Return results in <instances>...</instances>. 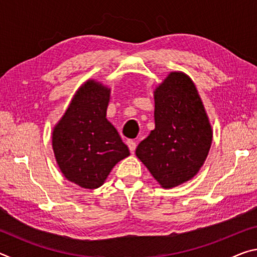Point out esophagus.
I'll list each match as a JSON object with an SVG mask.
<instances>
[{
	"label": "esophagus",
	"instance_id": "1",
	"mask_svg": "<svg viewBox=\"0 0 257 257\" xmlns=\"http://www.w3.org/2000/svg\"><path fill=\"white\" fill-rule=\"evenodd\" d=\"M127 145H128V147H129V150H130V152H132V153H134V152H135V150H136L137 143H136V142H135V141H133V139H129V141L127 142Z\"/></svg>",
	"mask_w": 257,
	"mask_h": 257
}]
</instances>
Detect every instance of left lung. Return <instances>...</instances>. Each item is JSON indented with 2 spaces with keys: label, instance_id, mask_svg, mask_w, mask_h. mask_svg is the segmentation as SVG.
<instances>
[{
  "label": "left lung",
  "instance_id": "obj_1",
  "mask_svg": "<svg viewBox=\"0 0 257 257\" xmlns=\"http://www.w3.org/2000/svg\"><path fill=\"white\" fill-rule=\"evenodd\" d=\"M155 129L139 143L137 158L159 184L172 188L190 180L205 161L212 129L196 87L171 72L154 92Z\"/></svg>",
  "mask_w": 257,
  "mask_h": 257
}]
</instances>
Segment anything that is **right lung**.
<instances>
[{
  "label": "right lung",
  "instance_id": "right-lung-1",
  "mask_svg": "<svg viewBox=\"0 0 257 257\" xmlns=\"http://www.w3.org/2000/svg\"><path fill=\"white\" fill-rule=\"evenodd\" d=\"M110 89L93 80L78 90L53 130V151L60 170L82 188L102 186L114 165L130 154L106 120Z\"/></svg>",
  "mask_w": 257,
  "mask_h": 257
}]
</instances>
